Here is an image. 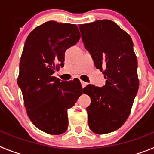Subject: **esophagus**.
Instances as JSON below:
<instances>
[{"instance_id": "obj_1", "label": "esophagus", "mask_w": 154, "mask_h": 154, "mask_svg": "<svg viewBox=\"0 0 154 154\" xmlns=\"http://www.w3.org/2000/svg\"><path fill=\"white\" fill-rule=\"evenodd\" d=\"M80 82H81V84H82V88H84V87L86 86L87 83L85 82L82 81V80H80Z\"/></svg>"}]
</instances>
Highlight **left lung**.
Returning a JSON list of instances; mask_svg holds the SVG:
<instances>
[{
  "label": "left lung",
  "mask_w": 154,
  "mask_h": 154,
  "mask_svg": "<svg viewBox=\"0 0 154 154\" xmlns=\"http://www.w3.org/2000/svg\"><path fill=\"white\" fill-rule=\"evenodd\" d=\"M85 49L96 69L103 71L106 85H86L90 130L105 134L118 130L128 118L139 88L137 60L133 43L126 31L110 20H97L79 26Z\"/></svg>",
  "instance_id": "left-lung-1"
}]
</instances>
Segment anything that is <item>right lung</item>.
<instances>
[{
	"mask_svg": "<svg viewBox=\"0 0 154 154\" xmlns=\"http://www.w3.org/2000/svg\"><path fill=\"white\" fill-rule=\"evenodd\" d=\"M78 27L54 21L31 31L24 43L17 85L28 117L45 133L59 135L67 130V110L83 92L79 79L62 81L53 76L63 67L65 51L79 42Z\"/></svg>",
	"mask_w": 154,
	"mask_h": 154,
	"instance_id": "1",
	"label": "right lung"
}]
</instances>
